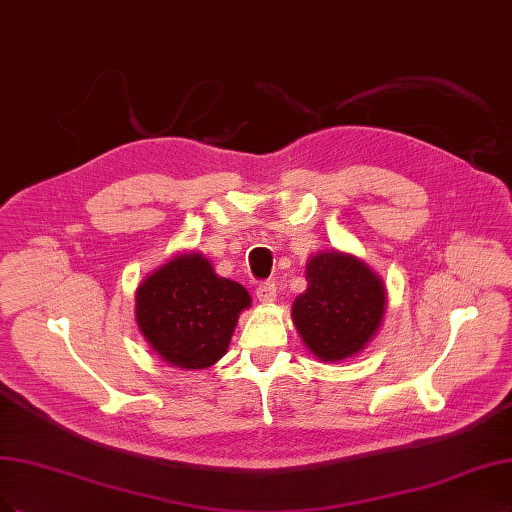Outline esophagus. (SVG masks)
I'll return each instance as SVG.
<instances>
[{
	"mask_svg": "<svg viewBox=\"0 0 512 512\" xmlns=\"http://www.w3.org/2000/svg\"><path fill=\"white\" fill-rule=\"evenodd\" d=\"M256 298L260 303H273L277 298V284L275 281H262L256 288Z\"/></svg>",
	"mask_w": 512,
	"mask_h": 512,
	"instance_id": "esophagus-1",
	"label": "esophagus"
}]
</instances>
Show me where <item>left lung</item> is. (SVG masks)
<instances>
[{"label":"left lung","mask_w":512,"mask_h":512,"mask_svg":"<svg viewBox=\"0 0 512 512\" xmlns=\"http://www.w3.org/2000/svg\"><path fill=\"white\" fill-rule=\"evenodd\" d=\"M309 288L292 305L294 326L324 362L358 354L377 332L383 281L364 262L341 252H320L307 264Z\"/></svg>","instance_id":"left-lung-1"}]
</instances>
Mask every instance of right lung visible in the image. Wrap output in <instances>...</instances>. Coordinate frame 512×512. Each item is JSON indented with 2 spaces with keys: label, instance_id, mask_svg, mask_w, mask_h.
<instances>
[{
  "label": "right lung",
  "instance_id": "right-lung-1",
  "mask_svg": "<svg viewBox=\"0 0 512 512\" xmlns=\"http://www.w3.org/2000/svg\"><path fill=\"white\" fill-rule=\"evenodd\" d=\"M250 294L218 277L201 254H180L137 288V326L165 362L180 368L216 364Z\"/></svg>",
  "mask_w": 512,
  "mask_h": 512
}]
</instances>
